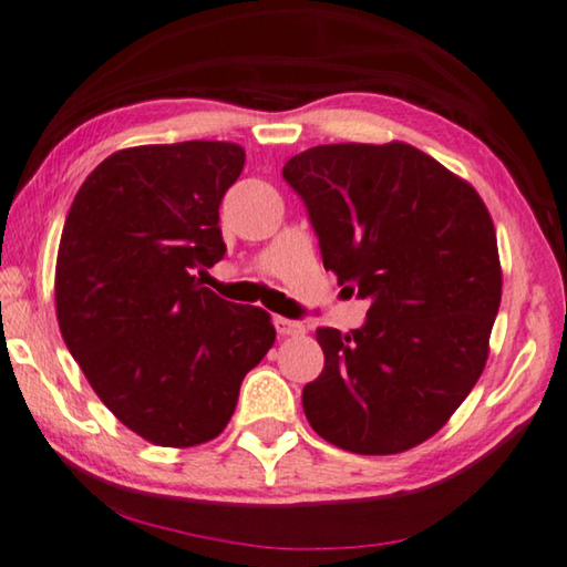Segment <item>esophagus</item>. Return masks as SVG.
<instances>
[{"mask_svg": "<svg viewBox=\"0 0 567 567\" xmlns=\"http://www.w3.org/2000/svg\"><path fill=\"white\" fill-rule=\"evenodd\" d=\"M272 322H275V328H277V332H280L282 338H290V336H302L305 332V328H302V322H298V320H287V318H272Z\"/></svg>", "mask_w": 567, "mask_h": 567, "instance_id": "34e87169", "label": "esophagus"}]
</instances>
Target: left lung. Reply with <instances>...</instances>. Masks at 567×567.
I'll list each match as a JSON object with an SVG mask.
<instances>
[{
  "label": "left lung",
  "instance_id": "obj_1",
  "mask_svg": "<svg viewBox=\"0 0 567 567\" xmlns=\"http://www.w3.org/2000/svg\"><path fill=\"white\" fill-rule=\"evenodd\" d=\"M326 269L368 300L365 326L320 328L326 368L302 389L310 426L346 452L426 442L487 363L502 272L474 188L409 143H332L292 156Z\"/></svg>",
  "mask_w": 567,
  "mask_h": 567
}]
</instances>
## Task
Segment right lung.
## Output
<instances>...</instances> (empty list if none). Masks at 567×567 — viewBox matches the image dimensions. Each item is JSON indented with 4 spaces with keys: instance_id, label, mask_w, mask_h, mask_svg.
Segmentation results:
<instances>
[{
    "instance_id": "add662e5",
    "label": "right lung",
    "mask_w": 567,
    "mask_h": 567,
    "mask_svg": "<svg viewBox=\"0 0 567 567\" xmlns=\"http://www.w3.org/2000/svg\"><path fill=\"white\" fill-rule=\"evenodd\" d=\"M241 168L237 143L125 148L85 178L62 227V338L97 399L151 444L219 436L275 343L265 310L196 277L227 251L219 204Z\"/></svg>"
}]
</instances>
